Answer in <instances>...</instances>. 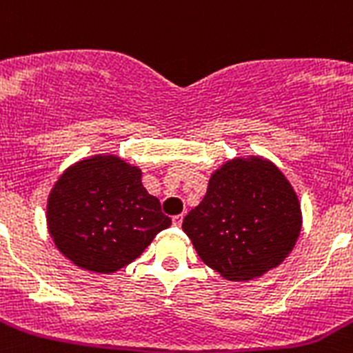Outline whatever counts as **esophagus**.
<instances>
[{"mask_svg": "<svg viewBox=\"0 0 353 353\" xmlns=\"http://www.w3.org/2000/svg\"><path fill=\"white\" fill-rule=\"evenodd\" d=\"M172 225L174 226H181V225H183V214H179V216H174L172 217Z\"/></svg>", "mask_w": 353, "mask_h": 353, "instance_id": "obj_1", "label": "esophagus"}]
</instances>
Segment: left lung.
Instances as JSON below:
<instances>
[{
  "mask_svg": "<svg viewBox=\"0 0 353 353\" xmlns=\"http://www.w3.org/2000/svg\"><path fill=\"white\" fill-rule=\"evenodd\" d=\"M301 205L282 170L263 157L233 158L210 176L183 230L223 279L247 282L276 268L301 232Z\"/></svg>",
  "mask_w": 353,
  "mask_h": 353,
  "instance_id": "obj_1",
  "label": "left lung"
}]
</instances>
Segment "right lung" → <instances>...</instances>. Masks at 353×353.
<instances>
[{
  "instance_id": "add662e5",
  "label": "right lung",
  "mask_w": 353,
  "mask_h": 353,
  "mask_svg": "<svg viewBox=\"0 0 353 353\" xmlns=\"http://www.w3.org/2000/svg\"><path fill=\"white\" fill-rule=\"evenodd\" d=\"M139 167L114 154H94L64 170L47 203L48 233L80 268L114 273L170 226L160 200L141 183Z\"/></svg>"
}]
</instances>
